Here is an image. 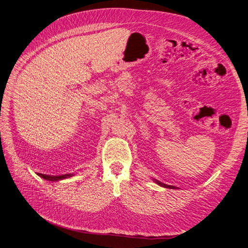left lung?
Listing matches in <instances>:
<instances>
[{"label":"left lung","instance_id":"1","mask_svg":"<svg viewBox=\"0 0 248 248\" xmlns=\"http://www.w3.org/2000/svg\"><path fill=\"white\" fill-rule=\"evenodd\" d=\"M154 182H156L159 186H162V187H164V188H168V189H177V187H175V186L166 185V184H164V183H161V182H159V181H157V180H154Z\"/></svg>","mask_w":248,"mask_h":248}]
</instances>
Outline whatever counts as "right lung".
<instances>
[{"label":"right lung","instance_id":"add662e5","mask_svg":"<svg viewBox=\"0 0 248 248\" xmlns=\"http://www.w3.org/2000/svg\"><path fill=\"white\" fill-rule=\"evenodd\" d=\"M37 175H39L43 179L47 180V181H59V180L72 177L74 174L70 173V174H65V175H58V176H51V175H46V174H37Z\"/></svg>","mask_w":248,"mask_h":248}]
</instances>
